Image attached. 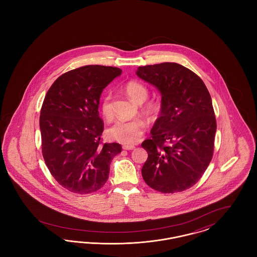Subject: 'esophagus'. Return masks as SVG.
<instances>
[{"label":"esophagus","mask_w":257,"mask_h":257,"mask_svg":"<svg viewBox=\"0 0 257 257\" xmlns=\"http://www.w3.org/2000/svg\"><path fill=\"white\" fill-rule=\"evenodd\" d=\"M123 149H125V150H133L135 149L134 146H123Z\"/></svg>","instance_id":"34e87169"}]
</instances>
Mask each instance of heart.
I'll return each mask as SVG.
<instances>
[{"label": "heart", "instance_id": "heart-1", "mask_svg": "<svg viewBox=\"0 0 257 257\" xmlns=\"http://www.w3.org/2000/svg\"><path fill=\"white\" fill-rule=\"evenodd\" d=\"M125 91L127 95L131 98L136 103L142 104L148 97V89L147 86L138 82L131 81L126 84ZM110 92H107L101 99L100 109L104 117L110 118L112 116V108L110 103ZM145 111L150 116H155L159 113V103L150 102L145 106ZM145 132V123L141 119H118L113 123L108 129V136L110 139L117 141L125 145H133L139 142L141 137Z\"/></svg>", "mask_w": 257, "mask_h": 257}]
</instances>
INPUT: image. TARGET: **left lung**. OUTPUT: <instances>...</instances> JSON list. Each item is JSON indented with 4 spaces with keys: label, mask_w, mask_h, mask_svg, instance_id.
I'll list each match as a JSON object with an SVG mask.
<instances>
[{
    "label": "left lung",
    "mask_w": 257,
    "mask_h": 257,
    "mask_svg": "<svg viewBox=\"0 0 257 257\" xmlns=\"http://www.w3.org/2000/svg\"><path fill=\"white\" fill-rule=\"evenodd\" d=\"M136 74L162 98L151 138L142 144L148 154L144 180L161 193L182 192L200 179L213 156L217 122L210 93L196 74L175 62L140 66Z\"/></svg>",
    "instance_id": "8db88e82"
}]
</instances>
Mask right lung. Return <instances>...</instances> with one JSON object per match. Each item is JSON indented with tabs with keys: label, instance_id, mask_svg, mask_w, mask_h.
<instances>
[{
	"label": "right lung",
	"instance_id": "obj_1",
	"mask_svg": "<svg viewBox=\"0 0 257 257\" xmlns=\"http://www.w3.org/2000/svg\"><path fill=\"white\" fill-rule=\"evenodd\" d=\"M121 69L86 65L60 76L40 110L42 154L53 177L75 194H89L107 182L119 144L101 145L104 123L99 116L103 89Z\"/></svg>",
	"mask_w": 257,
	"mask_h": 257
}]
</instances>
